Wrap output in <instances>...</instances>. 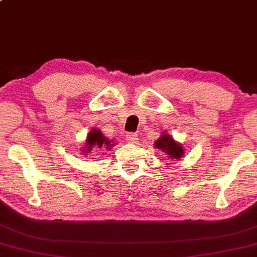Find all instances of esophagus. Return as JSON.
<instances>
[{
  "label": "esophagus",
  "mask_w": 257,
  "mask_h": 257,
  "mask_svg": "<svg viewBox=\"0 0 257 257\" xmlns=\"http://www.w3.org/2000/svg\"><path fill=\"white\" fill-rule=\"evenodd\" d=\"M126 140L130 144H136L138 143V135H136V133H127L126 135Z\"/></svg>",
  "instance_id": "esophagus-1"
}]
</instances>
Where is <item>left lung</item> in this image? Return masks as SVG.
I'll return each mask as SVG.
<instances>
[{"label": "left lung", "mask_w": 257, "mask_h": 257, "mask_svg": "<svg viewBox=\"0 0 257 257\" xmlns=\"http://www.w3.org/2000/svg\"><path fill=\"white\" fill-rule=\"evenodd\" d=\"M154 146L165 153L170 161H180L184 155V148L182 144L177 143L174 138L167 132H162L159 139L154 143Z\"/></svg>", "instance_id": "left-lung-1"}]
</instances>
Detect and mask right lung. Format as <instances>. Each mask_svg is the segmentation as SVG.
<instances>
[{
	"label": "right lung",
	"mask_w": 257,
	"mask_h": 257,
	"mask_svg": "<svg viewBox=\"0 0 257 257\" xmlns=\"http://www.w3.org/2000/svg\"><path fill=\"white\" fill-rule=\"evenodd\" d=\"M113 140H110L103 135L98 128H92L87 135V139L83 147H81V153L83 156H94L95 151L111 150L113 147Z\"/></svg>",
	"instance_id": "obj_1"
}]
</instances>
